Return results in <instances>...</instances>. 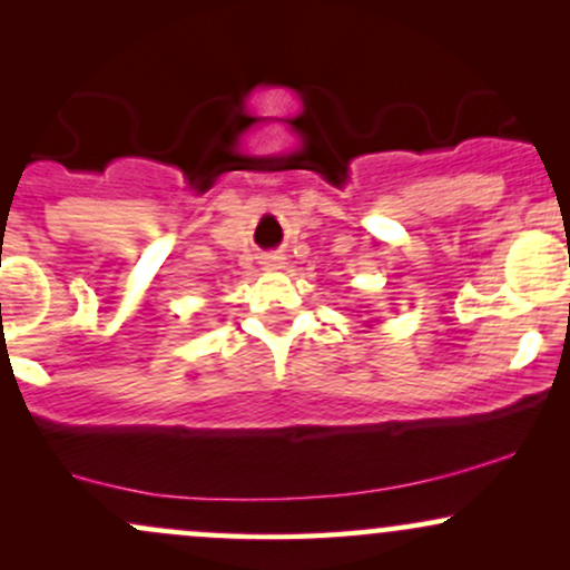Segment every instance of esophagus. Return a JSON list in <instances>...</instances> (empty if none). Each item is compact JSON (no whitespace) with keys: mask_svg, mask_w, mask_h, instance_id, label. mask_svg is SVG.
Masks as SVG:
<instances>
[{"mask_svg":"<svg viewBox=\"0 0 570 570\" xmlns=\"http://www.w3.org/2000/svg\"><path fill=\"white\" fill-rule=\"evenodd\" d=\"M263 267L265 271H281V267H284V257H281V254H267L263 259Z\"/></svg>","mask_w":570,"mask_h":570,"instance_id":"34e87169","label":"esophagus"}]
</instances>
